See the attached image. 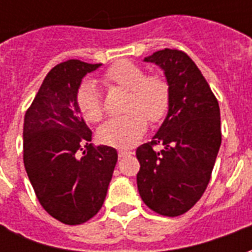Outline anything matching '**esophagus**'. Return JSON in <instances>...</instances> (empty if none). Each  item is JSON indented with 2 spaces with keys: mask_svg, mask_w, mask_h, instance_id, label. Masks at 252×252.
Segmentation results:
<instances>
[{
  "mask_svg": "<svg viewBox=\"0 0 252 252\" xmlns=\"http://www.w3.org/2000/svg\"><path fill=\"white\" fill-rule=\"evenodd\" d=\"M129 154H132L129 150H124V148H121V150H119V157L120 158H124V157H126V155H129Z\"/></svg>",
  "mask_w": 252,
  "mask_h": 252,
  "instance_id": "obj_1",
  "label": "esophagus"
}]
</instances>
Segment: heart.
Here are the masks:
<instances>
[{"label": "heart", "instance_id": "b5f03b06", "mask_svg": "<svg viewBox=\"0 0 252 252\" xmlns=\"http://www.w3.org/2000/svg\"><path fill=\"white\" fill-rule=\"evenodd\" d=\"M106 86H119L128 90L126 110L120 117H112L98 129L101 142L126 147L136 143L147 128V119L154 124L163 120L169 110L170 89L163 77L146 75L143 67L129 61H120L110 66L102 75ZM79 110L86 120L95 123L102 119L104 106L97 85L85 81L77 94Z\"/></svg>", "mask_w": 252, "mask_h": 252}]
</instances>
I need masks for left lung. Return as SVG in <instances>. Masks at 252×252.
Wrapping results in <instances>:
<instances>
[{
    "label": "left lung",
    "mask_w": 252,
    "mask_h": 252,
    "mask_svg": "<svg viewBox=\"0 0 252 252\" xmlns=\"http://www.w3.org/2000/svg\"><path fill=\"white\" fill-rule=\"evenodd\" d=\"M164 72L170 104L158 132L136 150L137 190L162 216L184 215L200 200L221 144L220 108L198 67L185 52L164 48L144 58ZM160 144V150L153 146Z\"/></svg>",
    "instance_id": "obj_1"
}]
</instances>
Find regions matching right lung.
I'll return each mask as SVG.
<instances>
[{"label": "right lung", "mask_w": 252, "mask_h": 252, "mask_svg": "<svg viewBox=\"0 0 252 252\" xmlns=\"http://www.w3.org/2000/svg\"><path fill=\"white\" fill-rule=\"evenodd\" d=\"M98 64L70 59L47 74L24 117V166L36 197L52 217L77 225L104 204L117 151L94 147L77 94L83 77ZM87 150L81 156L80 144Z\"/></svg>", "instance_id": "right-lung-1"}]
</instances>
